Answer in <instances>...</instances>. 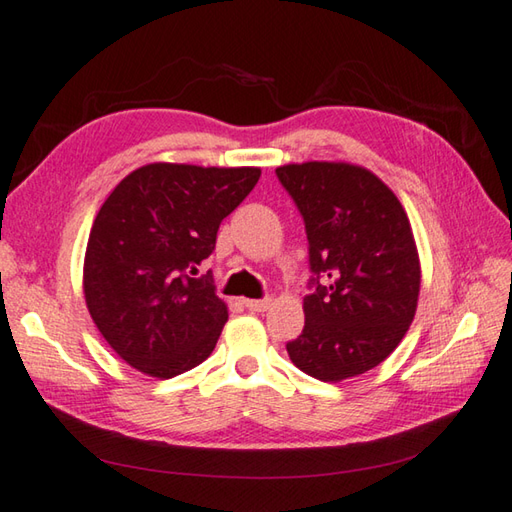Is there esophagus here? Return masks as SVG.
<instances>
[{"label":"esophagus","instance_id":"esophagus-1","mask_svg":"<svg viewBox=\"0 0 512 512\" xmlns=\"http://www.w3.org/2000/svg\"><path fill=\"white\" fill-rule=\"evenodd\" d=\"M271 305L269 298H260V300H245V307L249 311H267Z\"/></svg>","mask_w":512,"mask_h":512}]
</instances>
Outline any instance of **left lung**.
Here are the masks:
<instances>
[{
    "mask_svg": "<svg viewBox=\"0 0 512 512\" xmlns=\"http://www.w3.org/2000/svg\"><path fill=\"white\" fill-rule=\"evenodd\" d=\"M305 221L309 294L305 329L287 342L291 362L322 382L360 375L389 356L413 322L420 258L387 185L349 163L276 168Z\"/></svg>",
    "mask_w": 512,
    "mask_h": 512,
    "instance_id": "obj_1",
    "label": "left lung"
}]
</instances>
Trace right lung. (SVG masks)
<instances>
[{"mask_svg": "<svg viewBox=\"0 0 512 512\" xmlns=\"http://www.w3.org/2000/svg\"><path fill=\"white\" fill-rule=\"evenodd\" d=\"M260 179L258 168L152 163L114 187L92 223L83 294L110 347L154 378L201 364L227 322L212 271L223 218Z\"/></svg>", "mask_w": 512, "mask_h": 512, "instance_id": "1", "label": "right lung"}]
</instances>
